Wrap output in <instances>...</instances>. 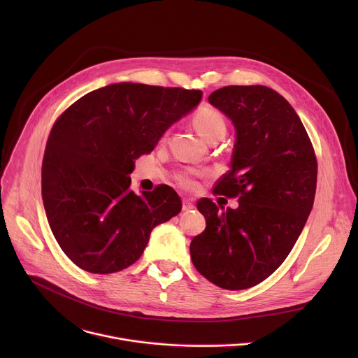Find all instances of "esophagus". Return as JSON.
<instances>
[{"instance_id": "1", "label": "esophagus", "mask_w": 358, "mask_h": 358, "mask_svg": "<svg viewBox=\"0 0 358 358\" xmlns=\"http://www.w3.org/2000/svg\"><path fill=\"white\" fill-rule=\"evenodd\" d=\"M191 210H194L192 199H184L182 201V211H191Z\"/></svg>"}]
</instances>
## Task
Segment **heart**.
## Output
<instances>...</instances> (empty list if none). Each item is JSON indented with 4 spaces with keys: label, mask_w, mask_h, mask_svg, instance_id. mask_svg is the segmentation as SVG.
Segmentation results:
<instances>
[{
    "label": "heart",
    "mask_w": 358,
    "mask_h": 358,
    "mask_svg": "<svg viewBox=\"0 0 358 358\" xmlns=\"http://www.w3.org/2000/svg\"><path fill=\"white\" fill-rule=\"evenodd\" d=\"M194 127L196 129L198 134L206 138L207 141L215 138V137H224L227 126L224 122V117L213 108L206 106L199 109L192 119ZM180 182L188 188L194 187V180L191 176L188 174H182L180 176Z\"/></svg>",
    "instance_id": "obj_1"
}]
</instances>
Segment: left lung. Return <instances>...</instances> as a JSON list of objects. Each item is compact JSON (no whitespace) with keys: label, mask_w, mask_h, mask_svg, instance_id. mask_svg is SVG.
Returning a JSON list of instances; mask_svg holds the SVG:
<instances>
[{"label":"left lung","mask_w":358,"mask_h":358,"mask_svg":"<svg viewBox=\"0 0 358 358\" xmlns=\"http://www.w3.org/2000/svg\"><path fill=\"white\" fill-rule=\"evenodd\" d=\"M210 103L234 124L231 170L214 192L238 196L222 211L202 198L206 231L189 245L195 269L214 285L242 290L261 283L286 259L313 208L317 162L289 101L262 86H225Z\"/></svg>","instance_id":"left-lung-1"}]
</instances>
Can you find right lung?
Returning <instances> with one entry per match:
<instances>
[{
  "mask_svg": "<svg viewBox=\"0 0 358 358\" xmlns=\"http://www.w3.org/2000/svg\"><path fill=\"white\" fill-rule=\"evenodd\" d=\"M201 99V90L122 82L89 92L57 120L42 162V199L55 239L80 269H126L152 228L181 211L171 187L136 194L129 176Z\"/></svg>",
  "mask_w": 358,
  "mask_h": 358,
  "instance_id": "right-lung-1",
  "label": "right lung"
}]
</instances>
